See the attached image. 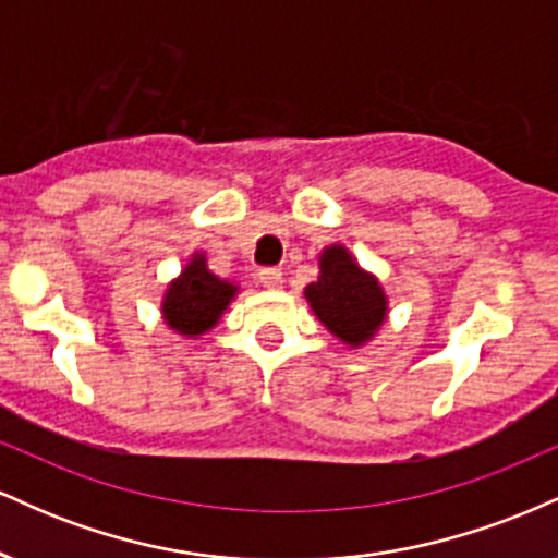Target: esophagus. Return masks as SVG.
<instances>
[{
  "mask_svg": "<svg viewBox=\"0 0 558 558\" xmlns=\"http://www.w3.org/2000/svg\"><path fill=\"white\" fill-rule=\"evenodd\" d=\"M258 281L266 287V290H279L281 281H284V279H281L279 268H260Z\"/></svg>",
  "mask_w": 558,
  "mask_h": 558,
  "instance_id": "34e87169",
  "label": "esophagus"
}]
</instances>
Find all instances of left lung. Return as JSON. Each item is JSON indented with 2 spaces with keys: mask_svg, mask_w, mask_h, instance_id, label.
<instances>
[{
  "mask_svg": "<svg viewBox=\"0 0 558 558\" xmlns=\"http://www.w3.org/2000/svg\"><path fill=\"white\" fill-rule=\"evenodd\" d=\"M313 316L350 350H363L389 318V294L342 242L318 253V277L303 290Z\"/></svg>",
  "mask_w": 558,
  "mask_h": 558,
  "instance_id": "1",
  "label": "left lung"
}]
</instances>
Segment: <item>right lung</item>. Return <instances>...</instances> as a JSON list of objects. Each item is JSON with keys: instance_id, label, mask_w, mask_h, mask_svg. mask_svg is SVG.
<instances>
[{"instance_id": "add662e5", "label": "right lung", "mask_w": 558, "mask_h": 558, "mask_svg": "<svg viewBox=\"0 0 558 558\" xmlns=\"http://www.w3.org/2000/svg\"><path fill=\"white\" fill-rule=\"evenodd\" d=\"M238 294L240 284L216 277L208 268L206 253L195 251L190 253L182 271L163 287L161 318L180 337L201 339L219 326Z\"/></svg>"}]
</instances>
